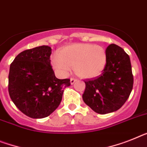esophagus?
<instances>
[{
	"label": "esophagus",
	"mask_w": 147,
	"mask_h": 147,
	"mask_svg": "<svg viewBox=\"0 0 147 147\" xmlns=\"http://www.w3.org/2000/svg\"><path fill=\"white\" fill-rule=\"evenodd\" d=\"M70 82H71V84L73 85L75 82H76V79H74V78H71V80H70Z\"/></svg>",
	"instance_id": "esophagus-1"
}]
</instances>
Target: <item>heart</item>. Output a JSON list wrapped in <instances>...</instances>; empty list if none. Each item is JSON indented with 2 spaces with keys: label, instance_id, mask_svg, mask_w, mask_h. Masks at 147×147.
<instances>
[{
  "label": "heart",
  "instance_id": "b5f03b06",
  "mask_svg": "<svg viewBox=\"0 0 147 147\" xmlns=\"http://www.w3.org/2000/svg\"><path fill=\"white\" fill-rule=\"evenodd\" d=\"M107 62L105 49L91 43H74L64 47L51 58V64L59 74L67 76L74 68L81 78L91 79L100 74Z\"/></svg>",
  "mask_w": 147,
  "mask_h": 147
}]
</instances>
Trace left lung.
I'll list each match as a JSON object with an SVG mask.
<instances>
[{"mask_svg":"<svg viewBox=\"0 0 147 147\" xmlns=\"http://www.w3.org/2000/svg\"><path fill=\"white\" fill-rule=\"evenodd\" d=\"M107 63L97 78L86 80L83 101L95 113L107 114L121 108L133 88L130 58L116 44L107 47Z\"/></svg>","mask_w":147,"mask_h":147,"instance_id":"1","label":"left lung"}]
</instances>
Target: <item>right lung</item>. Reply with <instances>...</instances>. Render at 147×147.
Instances as JSON below:
<instances>
[{
  "label": "right lung",
  "instance_id": "right-lung-1",
  "mask_svg": "<svg viewBox=\"0 0 147 147\" xmlns=\"http://www.w3.org/2000/svg\"><path fill=\"white\" fill-rule=\"evenodd\" d=\"M52 49L41 46L19 53L11 63L8 90L17 108L33 119H42L59 106L69 79L59 80L50 65Z\"/></svg>",
  "mask_w": 147,
  "mask_h": 147
}]
</instances>
